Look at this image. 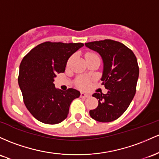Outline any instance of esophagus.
<instances>
[{
	"label": "esophagus",
	"mask_w": 159,
	"mask_h": 159,
	"mask_svg": "<svg viewBox=\"0 0 159 159\" xmlns=\"http://www.w3.org/2000/svg\"><path fill=\"white\" fill-rule=\"evenodd\" d=\"M89 96V94H85V93H84V92H82L81 94H80V97L83 98H88Z\"/></svg>",
	"instance_id": "obj_1"
}]
</instances>
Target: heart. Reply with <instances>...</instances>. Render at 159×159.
I'll list each match as a JSON object with an SVG mask.
<instances>
[{
    "mask_svg": "<svg viewBox=\"0 0 159 159\" xmlns=\"http://www.w3.org/2000/svg\"><path fill=\"white\" fill-rule=\"evenodd\" d=\"M92 56H98L97 55L94 54V53H88V54H86V56H85V58H88ZM71 60H72V58H70V60H69L68 62H67V65H70ZM76 85H77L78 87H80V88L81 89L87 88V87L89 85V79H88V78L86 77L80 78V79L77 80V82H76Z\"/></svg>",
    "mask_w": 159,
    "mask_h": 159,
    "instance_id": "heart-1",
    "label": "heart"
}]
</instances>
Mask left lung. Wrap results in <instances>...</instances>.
<instances>
[{"label": "left lung", "instance_id": "left-lung-1", "mask_svg": "<svg viewBox=\"0 0 159 159\" xmlns=\"http://www.w3.org/2000/svg\"><path fill=\"white\" fill-rule=\"evenodd\" d=\"M98 52L103 61L101 80L107 93H94L98 106L89 111L90 116L101 122H110L120 117L127 110L136 92L139 76L137 60L134 52L122 43L112 40L85 43Z\"/></svg>", "mask_w": 159, "mask_h": 159}]
</instances>
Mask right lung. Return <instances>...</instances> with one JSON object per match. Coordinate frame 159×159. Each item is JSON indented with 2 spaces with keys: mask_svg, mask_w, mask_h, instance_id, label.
Returning <instances> with one entry per match:
<instances>
[{
  "mask_svg": "<svg viewBox=\"0 0 159 159\" xmlns=\"http://www.w3.org/2000/svg\"><path fill=\"white\" fill-rule=\"evenodd\" d=\"M83 43L45 42L32 49L19 66V88L24 103L35 119L55 125L67 118L72 101L80 92L75 89L62 91L55 86L56 74L64 73L67 60Z\"/></svg>",
  "mask_w": 159,
  "mask_h": 159,
  "instance_id": "right-lung-1",
  "label": "right lung"
}]
</instances>
